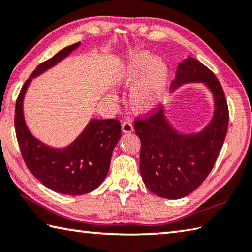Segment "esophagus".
Masks as SVG:
<instances>
[{"mask_svg": "<svg viewBox=\"0 0 252 252\" xmlns=\"http://www.w3.org/2000/svg\"><path fill=\"white\" fill-rule=\"evenodd\" d=\"M121 130H122L123 133H132V132H133V126H132L131 122L126 121V122L122 123Z\"/></svg>", "mask_w": 252, "mask_h": 252, "instance_id": "obj_1", "label": "esophagus"}]
</instances>
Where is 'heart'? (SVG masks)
Listing matches in <instances>:
<instances>
[{"mask_svg": "<svg viewBox=\"0 0 252 252\" xmlns=\"http://www.w3.org/2000/svg\"><path fill=\"white\" fill-rule=\"evenodd\" d=\"M118 84L130 88V106L139 114L157 110L165 99L168 84V68L163 59L148 52L132 55L117 72Z\"/></svg>", "mask_w": 252, "mask_h": 252, "instance_id": "obj_1", "label": "heart"}]
</instances>
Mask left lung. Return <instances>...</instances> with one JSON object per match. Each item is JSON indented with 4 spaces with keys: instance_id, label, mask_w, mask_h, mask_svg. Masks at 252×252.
<instances>
[{
    "instance_id": "1",
    "label": "left lung",
    "mask_w": 252,
    "mask_h": 252,
    "mask_svg": "<svg viewBox=\"0 0 252 252\" xmlns=\"http://www.w3.org/2000/svg\"><path fill=\"white\" fill-rule=\"evenodd\" d=\"M189 84H203L213 95V116L202 130L187 133L176 129L164 107L134 123L141 141L142 180L150 191L167 199L185 197L209 175L222 148L229 121L220 82L207 67L190 56L178 63L171 91Z\"/></svg>"
}]
</instances>
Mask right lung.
<instances>
[{
    "label": "right lung",
    "mask_w": 252,
    "mask_h": 252,
    "mask_svg": "<svg viewBox=\"0 0 252 252\" xmlns=\"http://www.w3.org/2000/svg\"><path fill=\"white\" fill-rule=\"evenodd\" d=\"M79 46L80 43L67 46L40 63L25 81L15 107L16 138L26 166L49 189L72 196L90 193L104 181L112 152L121 138L120 122L93 118L70 144L55 148L30 131L23 106L32 80L56 66Z\"/></svg>",
    "instance_id": "1"
}]
</instances>
